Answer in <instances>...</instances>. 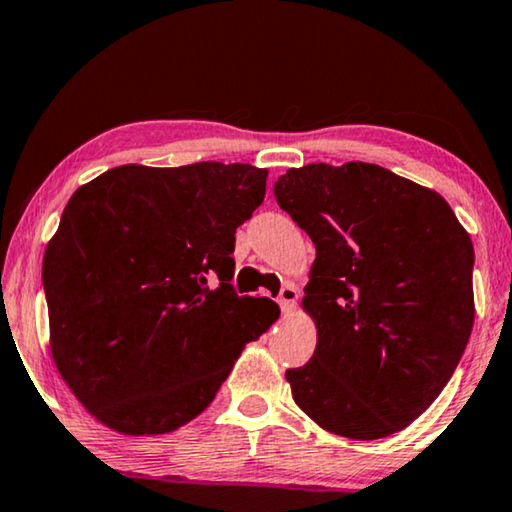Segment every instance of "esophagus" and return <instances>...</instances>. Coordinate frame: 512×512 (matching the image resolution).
<instances>
[{
	"label": "esophagus",
	"instance_id": "esophagus-1",
	"mask_svg": "<svg viewBox=\"0 0 512 512\" xmlns=\"http://www.w3.org/2000/svg\"><path fill=\"white\" fill-rule=\"evenodd\" d=\"M278 300H280L282 312H285V314L294 312L296 310V303H298V289L294 285H285V287H282V291H280V298Z\"/></svg>",
	"mask_w": 512,
	"mask_h": 512
}]
</instances>
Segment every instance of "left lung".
<instances>
[{"label":"left lung","mask_w":512,"mask_h":512,"mask_svg":"<svg viewBox=\"0 0 512 512\" xmlns=\"http://www.w3.org/2000/svg\"><path fill=\"white\" fill-rule=\"evenodd\" d=\"M273 193L316 246L303 298L316 348L287 369L294 401L351 440L401 431L472 335V239L440 193L364 161L291 168Z\"/></svg>","instance_id":"1"}]
</instances>
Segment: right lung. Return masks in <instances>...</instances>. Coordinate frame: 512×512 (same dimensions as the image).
I'll use <instances>...</instances> for the list:
<instances>
[{
    "label": "right lung",
    "instance_id": "right-lung-1",
    "mask_svg": "<svg viewBox=\"0 0 512 512\" xmlns=\"http://www.w3.org/2000/svg\"><path fill=\"white\" fill-rule=\"evenodd\" d=\"M266 175L221 161L127 164L72 193L43 257L50 348L104 426L164 435L189 424L280 316L230 282L234 232L262 205Z\"/></svg>",
    "mask_w": 512,
    "mask_h": 512
}]
</instances>
